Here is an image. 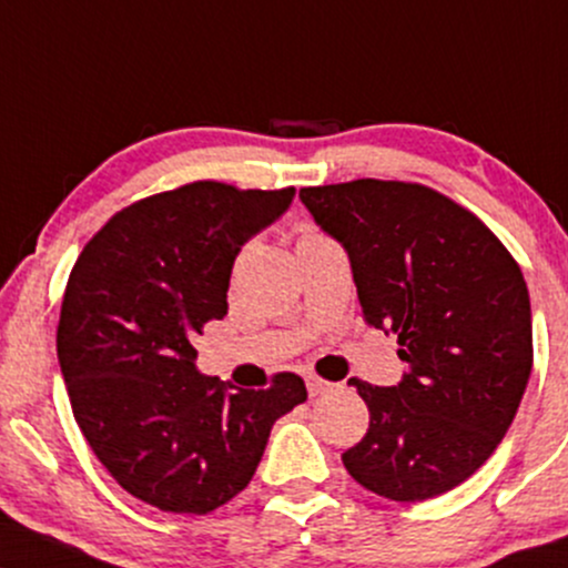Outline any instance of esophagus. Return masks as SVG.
Instances as JSON below:
<instances>
[{
  "instance_id": "esophagus-1",
  "label": "esophagus",
  "mask_w": 568,
  "mask_h": 568,
  "mask_svg": "<svg viewBox=\"0 0 568 568\" xmlns=\"http://www.w3.org/2000/svg\"><path fill=\"white\" fill-rule=\"evenodd\" d=\"M333 386H336V384H327V381L317 378V375H310V378H306V388H310V394H312V396H320V394L331 392Z\"/></svg>"
}]
</instances>
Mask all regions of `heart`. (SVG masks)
<instances>
[{
    "label": "heart",
    "instance_id": "heart-1",
    "mask_svg": "<svg viewBox=\"0 0 568 568\" xmlns=\"http://www.w3.org/2000/svg\"><path fill=\"white\" fill-rule=\"evenodd\" d=\"M312 235H314V232H312ZM306 237H310V235H306Z\"/></svg>",
    "mask_w": 568,
    "mask_h": 568
}]
</instances>
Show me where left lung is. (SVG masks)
I'll return each instance as SVG.
<instances>
[{"label": "left lung", "mask_w": 568, "mask_h": 568, "mask_svg": "<svg viewBox=\"0 0 568 568\" xmlns=\"http://www.w3.org/2000/svg\"><path fill=\"white\" fill-rule=\"evenodd\" d=\"M302 203L352 264L365 323L399 338L396 386L352 378L371 428L341 455L396 503L455 489L508 434L531 375L524 275L470 211L407 182L304 187Z\"/></svg>", "instance_id": "obj_1"}]
</instances>
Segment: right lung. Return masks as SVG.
Instances as JSON below:
<instances>
[{
	"mask_svg": "<svg viewBox=\"0 0 568 568\" xmlns=\"http://www.w3.org/2000/svg\"><path fill=\"white\" fill-rule=\"evenodd\" d=\"M296 190L184 184L119 211L73 264L58 362L73 418L136 500L203 516L248 487L277 418L306 402L298 375L237 388L197 371L193 346L227 314L232 264Z\"/></svg>",
	"mask_w": 568,
	"mask_h": 568,
	"instance_id": "add662e5",
	"label": "right lung"
}]
</instances>
